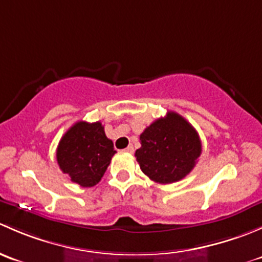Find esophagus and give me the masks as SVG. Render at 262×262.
<instances>
[{"instance_id":"34e87169","label":"esophagus","mask_w":262,"mask_h":262,"mask_svg":"<svg viewBox=\"0 0 262 262\" xmlns=\"http://www.w3.org/2000/svg\"><path fill=\"white\" fill-rule=\"evenodd\" d=\"M125 152H128V153H133V152H134V147L132 146V144H130V146H128V147L125 148Z\"/></svg>"}]
</instances>
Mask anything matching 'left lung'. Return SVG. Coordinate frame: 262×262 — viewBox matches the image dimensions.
Wrapping results in <instances>:
<instances>
[{
    "instance_id": "8db88e82",
    "label": "left lung",
    "mask_w": 262,
    "mask_h": 262,
    "mask_svg": "<svg viewBox=\"0 0 262 262\" xmlns=\"http://www.w3.org/2000/svg\"><path fill=\"white\" fill-rule=\"evenodd\" d=\"M139 138L142 147L136 150L137 162L144 175L158 184L182 180L202 153L198 132L173 112L153 121Z\"/></svg>"
}]
</instances>
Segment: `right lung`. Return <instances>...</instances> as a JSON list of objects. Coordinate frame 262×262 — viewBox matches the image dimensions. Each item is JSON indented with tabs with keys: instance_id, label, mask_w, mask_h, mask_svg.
I'll return each mask as SVG.
<instances>
[{
	"instance_id": "add662e5",
	"label": "right lung",
	"mask_w": 262,
	"mask_h": 262,
	"mask_svg": "<svg viewBox=\"0 0 262 262\" xmlns=\"http://www.w3.org/2000/svg\"><path fill=\"white\" fill-rule=\"evenodd\" d=\"M115 153L100 121H77L59 141L57 162L71 181L91 187L101 180Z\"/></svg>"
}]
</instances>
